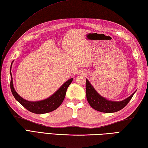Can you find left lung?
Listing matches in <instances>:
<instances>
[{
    "instance_id": "obj_1",
    "label": "left lung",
    "mask_w": 148,
    "mask_h": 148,
    "mask_svg": "<svg viewBox=\"0 0 148 148\" xmlns=\"http://www.w3.org/2000/svg\"><path fill=\"white\" fill-rule=\"evenodd\" d=\"M136 92L121 101H111L100 95L89 81L86 79V93L88 102L92 108L100 112L110 113L120 111L128 104Z\"/></svg>"
}]
</instances>
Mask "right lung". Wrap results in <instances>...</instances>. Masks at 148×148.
<instances>
[{
    "label": "right lung",
    "mask_w": 148,
    "mask_h": 148,
    "mask_svg": "<svg viewBox=\"0 0 148 148\" xmlns=\"http://www.w3.org/2000/svg\"><path fill=\"white\" fill-rule=\"evenodd\" d=\"M10 74L11 90L15 99L19 103H21L25 108L27 109L28 111L33 113H36V114H45V113L51 112L57 109L64 101L67 88L72 83V80H73V78H71V79L66 81L55 93H53L51 96L48 97V99L40 100V101L31 102L23 99L16 92L13 86L11 72Z\"/></svg>",
    "instance_id": "add662e5"
}]
</instances>
